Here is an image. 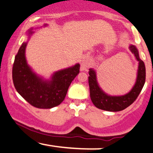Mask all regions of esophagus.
Here are the masks:
<instances>
[{"mask_svg": "<svg viewBox=\"0 0 153 153\" xmlns=\"http://www.w3.org/2000/svg\"><path fill=\"white\" fill-rule=\"evenodd\" d=\"M90 64V59L87 57H82L80 60V71H84Z\"/></svg>", "mask_w": 153, "mask_h": 153, "instance_id": "34e87169", "label": "esophagus"}]
</instances>
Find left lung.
I'll return each mask as SVG.
<instances>
[{"label": "left lung", "mask_w": 153, "mask_h": 153, "mask_svg": "<svg viewBox=\"0 0 153 153\" xmlns=\"http://www.w3.org/2000/svg\"><path fill=\"white\" fill-rule=\"evenodd\" d=\"M129 50L134 54L137 60L139 62L137 75L136 82L131 90L123 96H109L106 94L99 87L96 79V73L94 69H89L88 84L90 88V96L94 106L100 109L108 111H119L130 106L141 92L145 82V63L139 57V52L134 45L129 46Z\"/></svg>", "instance_id": "obj_1"}]
</instances>
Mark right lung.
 <instances>
[{"label":"right lung","instance_id":"right-lung-1","mask_svg":"<svg viewBox=\"0 0 153 153\" xmlns=\"http://www.w3.org/2000/svg\"><path fill=\"white\" fill-rule=\"evenodd\" d=\"M32 29L28 31L29 36L34 33ZM26 45L27 42L22 43L13 62L12 78L16 90L36 108H51L58 106L65 99L68 88L80 72V64L55 72L50 80H45L33 72L27 64Z\"/></svg>","mask_w":153,"mask_h":153}]
</instances>
